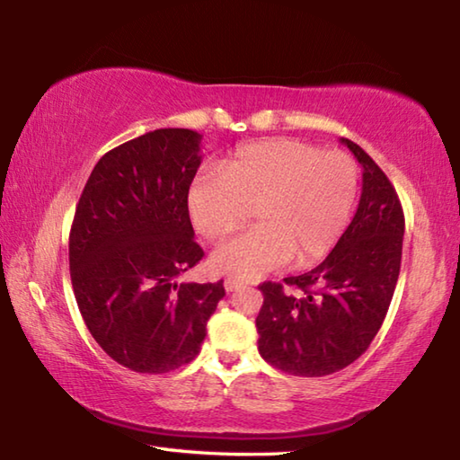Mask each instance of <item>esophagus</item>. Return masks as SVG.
Returning a JSON list of instances; mask_svg holds the SVG:
<instances>
[{"instance_id":"1","label":"esophagus","mask_w":460,"mask_h":460,"mask_svg":"<svg viewBox=\"0 0 460 460\" xmlns=\"http://www.w3.org/2000/svg\"><path fill=\"white\" fill-rule=\"evenodd\" d=\"M243 286L245 284L239 282V279H233V278L225 279V290H227V292H235V290H239V288H243Z\"/></svg>"}]
</instances>
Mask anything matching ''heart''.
<instances>
[{
  "label": "heart",
  "instance_id": "heart-1",
  "mask_svg": "<svg viewBox=\"0 0 460 460\" xmlns=\"http://www.w3.org/2000/svg\"><path fill=\"white\" fill-rule=\"evenodd\" d=\"M359 168L351 155L321 152L296 139H266L231 155L217 172L194 178L189 211L208 241L258 227L221 245L211 266L225 276L258 279L294 261L305 268L337 245L351 219Z\"/></svg>",
  "mask_w": 460,
  "mask_h": 460
}]
</instances>
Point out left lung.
Instances as JSON below:
<instances>
[{
    "label": "left lung",
    "mask_w": 460,
    "mask_h": 460,
    "mask_svg": "<svg viewBox=\"0 0 460 460\" xmlns=\"http://www.w3.org/2000/svg\"><path fill=\"white\" fill-rule=\"evenodd\" d=\"M363 166V190L351 225L323 263L298 287L263 282L258 326L260 355L290 376L323 377L345 369L367 351L384 324L402 266L403 211L384 170L351 139H341Z\"/></svg>",
    "instance_id": "left-lung-1"
}]
</instances>
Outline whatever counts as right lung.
<instances>
[{
    "instance_id": "obj_1",
    "label": "right lung",
    "mask_w": 460,
    "mask_h": 460,
    "mask_svg": "<svg viewBox=\"0 0 460 460\" xmlns=\"http://www.w3.org/2000/svg\"><path fill=\"white\" fill-rule=\"evenodd\" d=\"M200 139L166 128L113 147L75 211L68 261L81 316L99 347L137 373L190 363L225 296L223 279L176 282L205 255L189 215Z\"/></svg>"
}]
</instances>
